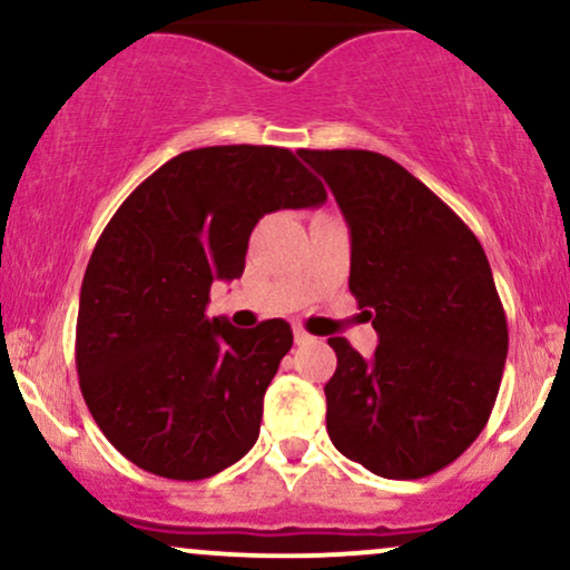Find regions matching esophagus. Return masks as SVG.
Instances as JSON below:
<instances>
[{"label":"esophagus","instance_id":"34e87169","mask_svg":"<svg viewBox=\"0 0 570 570\" xmlns=\"http://www.w3.org/2000/svg\"><path fill=\"white\" fill-rule=\"evenodd\" d=\"M311 335H307V332L303 330V326H294V343L297 345H305V343H311Z\"/></svg>","mask_w":570,"mask_h":570}]
</instances>
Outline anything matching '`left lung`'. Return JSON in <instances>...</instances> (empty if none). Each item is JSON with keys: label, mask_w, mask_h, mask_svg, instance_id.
<instances>
[{"label": "left lung", "mask_w": 570, "mask_h": 570, "mask_svg": "<svg viewBox=\"0 0 570 570\" xmlns=\"http://www.w3.org/2000/svg\"><path fill=\"white\" fill-rule=\"evenodd\" d=\"M297 155L348 222V286L381 337L372 358L330 337V440L385 480L440 472L485 429L507 362V316L485 252L453 208L385 155Z\"/></svg>", "instance_id": "8db88e82"}]
</instances>
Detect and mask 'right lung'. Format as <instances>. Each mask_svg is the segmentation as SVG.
<instances>
[{
    "mask_svg": "<svg viewBox=\"0 0 570 570\" xmlns=\"http://www.w3.org/2000/svg\"><path fill=\"white\" fill-rule=\"evenodd\" d=\"M324 200L289 149L227 144L176 155L117 208L85 271L75 353L90 415L130 463L193 482L252 450L292 326L208 318V292L240 278L265 214Z\"/></svg>",
    "mask_w": 570,
    "mask_h": 570,
    "instance_id": "right-lung-1",
    "label": "right lung"
}]
</instances>
